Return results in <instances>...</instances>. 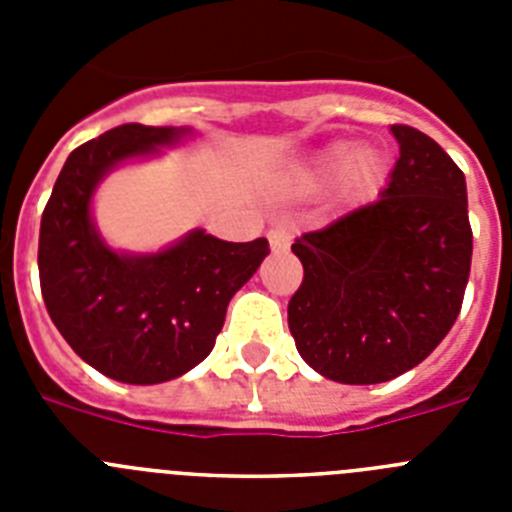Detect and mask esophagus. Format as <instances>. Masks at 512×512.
<instances>
[{"instance_id": "esophagus-1", "label": "esophagus", "mask_w": 512, "mask_h": 512, "mask_svg": "<svg viewBox=\"0 0 512 512\" xmlns=\"http://www.w3.org/2000/svg\"><path fill=\"white\" fill-rule=\"evenodd\" d=\"M266 238H269L271 251H284V248H289V243H292V233H289L284 225H274V228L266 233Z\"/></svg>"}]
</instances>
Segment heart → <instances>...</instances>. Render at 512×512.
Returning <instances> with one entry per match:
<instances>
[{
	"label": "heart",
	"instance_id": "heart-1",
	"mask_svg": "<svg viewBox=\"0 0 512 512\" xmlns=\"http://www.w3.org/2000/svg\"><path fill=\"white\" fill-rule=\"evenodd\" d=\"M336 179V192L348 205H366L377 200L387 179V156L372 143L351 146L348 140H333L310 153L289 174L292 187L310 192Z\"/></svg>",
	"mask_w": 512,
	"mask_h": 512
}]
</instances>
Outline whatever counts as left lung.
I'll list each match as a JSON object with an SVG mask.
<instances>
[{
  "instance_id": "1",
  "label": "left lung",
  "mask_w": 512,
  "mask_h": 512,
  "mask_svg": "<svg viewBox=\"0 0 512 512\" xmlns=\"http://www.w3.org/2000/svg\"><path fill=\"white\" fill-rule=\"evenodd\" d=\"M374 205L292 243L305 279L287 320L302 359L341 384L390 382L446 338L472 266L467 179L410 125Z\"/></svg>"
}]
</instances>
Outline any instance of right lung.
<instances>
[{
    "mask_svg": "<svg viewBox=\"0 0 512 512\" xmlns=\"http://www.w3.org/2000/svg\"><path fill=\"white\" fill-rule=\"evenodd\" d=\"M192 128L120 125L76 148L40 220L38 269L48 315L81 359L125 384H161L205 361L230 297L269 256V241L189 230L161 251H117L92 215L117 166L182 146Z\"/></svg>",
    "mask_w": 512,
    "mask_h": 512,
    "instance_id": "obj_1",
    "label": "right lung"
}]
</instances>
